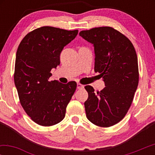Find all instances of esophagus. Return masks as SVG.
<instances>
[{"instance_id": "esophagus-1", "label": "esophagus", "mask_w": 155, "mask_h": 155, "mask_svg": "<svg viewBox=\"0 0 155 155\" xmlns=\"http://www.w3.org/2000/svg\"><path fill=\"white\" fill-rule=\"evenodd\" d=\"M77 88L78 89H83L84 85H83V84H80V83H78L77 84Z\"/></svg>"}]
</instances>
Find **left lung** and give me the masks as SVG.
<instances>
[{"label":"left lung","instance_id":"1","mask_svg":"<svg viewBox=\"0 0 155 155\" xmlns=\"http://www.w3.org/2000/svg\"><path fill=\"white\" fill-rule=\"evenodd\" d=\"M79 35L94 45V71L100 73L106 86L97 92L92 86L84 87L88 92L87 118L96 126H112L126 116L138 85L135 48L128 38L111 27H95Z\"/></svg>","mask_w":155,"mask_h":155}]
</instances>
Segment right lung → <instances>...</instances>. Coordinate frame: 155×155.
Returning a JSON list of instances; mask_svg holds the SVG:
<instances>
[{"label":"right lung","instance_id":"1","mask_svg":"<svg viewBox=\"0 0 155 155\" xmlns=\"http://www.w3.org/2000/svg\"><path fill=\"white\" fill-rule=\"evenodd\" d=\"M78 33L45 26L34 29L21 41L16 53L14 81L25 111L36 124L51 126L61 122L77 87L75 81L49 80L60 64L63 48Z\"/></svg>","mask_w":155,"mask_h":155}]
</instances>
